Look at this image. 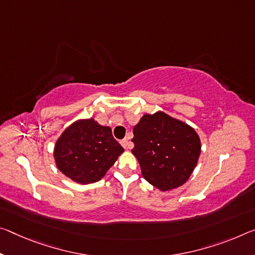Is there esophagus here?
<instances>
[{
	"label": "esophagus",
	"instance_id": "34e87169",
	"mask_svg": "<svg viewBox=\"0 0 255 255\" xmlns=\"http://www.w3.org/2000/svg\"><path fill=\"white\" fill-rule=\"evenodd\" d=\"M120 144H121V145H123V146H124V148H126V149H128V148H130V143H129V142H128V139H127V138H125V139H123V140H121V142H120Z\"/></svg>",
	"mask_w": 255,
	"mask_h": 255
}]
</instances>
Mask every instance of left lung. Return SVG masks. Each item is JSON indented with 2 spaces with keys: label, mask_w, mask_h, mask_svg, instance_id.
<instances>
[{
  "label": "left lung",
  "mask_w": 255,
  "mask_h": 255,
  "mask_svg": "<svg viewBox=\"0 0 255 255\" xmlns=\"http://www.w3.org/2000/svg\"><path fill=\"white\" fill-rule=\"evenodd\" d=\"M135 146L142 175L160 191L178 188L188 180L201 154L195 129L163 111L145 113L134 126Z\"/></svg>",
  "instance_id": "8db88e82"
}]
</instances>
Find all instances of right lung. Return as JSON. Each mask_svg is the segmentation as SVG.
Returning <instances> with one entry per match:
<instances>
[{"mask_svg":"<svg viewBox=\"0 0 255 255\" xmlns=\"http://www.w3.org/2000/svg\"><path fill=\"white\" fill-rule=\"evenodd\" d=\"M123 153L111 128L94 118L72 123L56 139L53 149L56 168L80 185L102 179Z\"/></svg>","mask_w":255,"mask_h":255,"instance_id":"obj_1","label":"right lung"}]
</instances>
